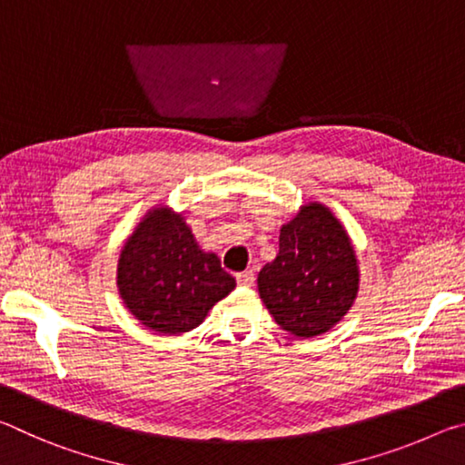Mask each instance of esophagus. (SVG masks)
Listing matches in <instances>:
<instances>
[{"label": "esophagus", "instance_id": "obj_1", "mask_svg": "<svg viewBox=\"0 0 465 465\" xmlns=\"http://www.w3.org/2000/svg\"><path fill=\"white\" fill-rule=\"evenodd\" d=\"M235 281H238V285L252 287V282H254V272H252V271L238 272V274H235Z\"/></svg>", "mask_w": 465, "mask_h": 465}]
</instances>
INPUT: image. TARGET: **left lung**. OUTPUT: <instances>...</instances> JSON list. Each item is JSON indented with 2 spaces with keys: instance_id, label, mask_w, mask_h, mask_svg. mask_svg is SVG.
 Listing matches in <instances>:
<instances>
[{
  "instance_id": "left-lung-1",
  "label": "left lung",
  "mask_w": 465,
  "mask_h": 465,
  "mask_svg": "<svg viewBox=\"0 0 465 465\" xmlns=\"http://www.w3.org/2000/svg\"><path fill=\"white\" fill-rule=\"evenodd\" d=\"M359 289L355 250L324 204L310 203L282 225L279 254L258 274L274 322L299 338L328 332L351 310Z\"/></svg>"
}]
</instances>
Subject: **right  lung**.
Wrapping results in <instances>:
<instances>
[{
  "mask_svg": "<svg viewBox=\"0 0 465 465\" xmlns=\"http://www.w3.org/2000/svg\"><path fill=\"white\" fill-rule=\"evenodd\" d=\"M119 291L141 324L160 334L188 332L235 287L215 254L203 252L180 215L157 207L124 243Z\"/></svg>",
  "mask_w": 465,
  "mask_h": 465,
  "instance_id": "add662e5",
  "label": "right lung"
}]
</instances>
